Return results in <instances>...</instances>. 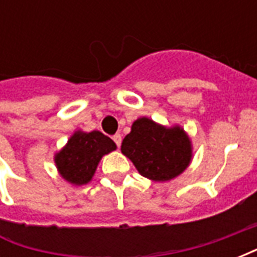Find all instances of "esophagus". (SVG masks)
Listing matches in <instances>:
<instances>
[{
    "label": "esophagus",
    "mask_w": 257,
    "mask_h": 257,
    "mask_svg": "<svg viewBox=\"0 0 257 257\" xmlns=\"http://www.w3.org/2000/svg\"><path fill=\"white\" fill-rule=\"evenodd\" d=\"M112 140H114V143L117 145V147H119V146H121V140H122V138H121V135L119 134H115L114 136H112Z\"/></svg>",
    "instance_id": "esophagus-1"
}]
</instances>
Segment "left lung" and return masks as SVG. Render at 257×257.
I'll return each instance as SVG.
<instances>
[{
  "label": "left lung",
  "instance_id": "obj_1",
  "mask_svg": "<svg viewBox=\"0 0 257 257\" xmlns=\"http://www.w3.org/2000/svg\"><path fill=\"white\" fill-rule=\"evenodd\" d=\"M121 151L142 176L156 182L176 178L191 161V145L183 129L164 128L145 117L135 121Z\"/></svg>",
  "mask_w": 257,
  "mask_h": 257
}]
</instances>
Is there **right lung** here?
<instances>
[{
	"instance_id": "right-lung-1",
	"label": "right lung",
	"mask_w": 257,
	"mask_h": 257,
	"mask_svg": "<svg viewBox=\"0 0 257 257\" xmlns=\"http://www.w3.org/2000/svg\"><path fill=\"white\" fill-rule=\"evenodd\" d=\"M115 143L99 131L75 132L63 150L56 154L55 162L62 178L73 184H86L95 173L104 154L115 150Z\"/></svg>"
}]
</instances>
